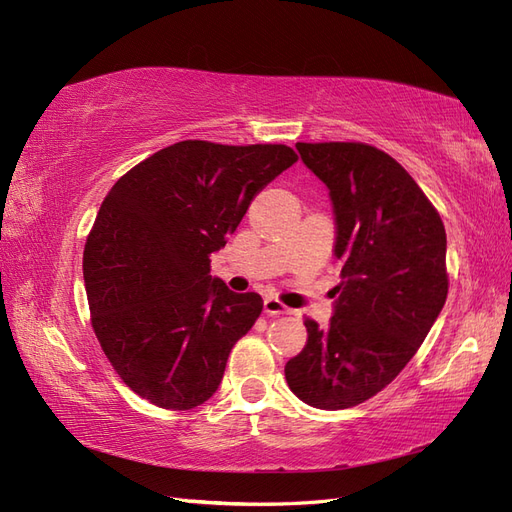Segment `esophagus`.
<instances>
[{
  "instance_id": "34e87169",
  "label": "esophagus",
  "mask_w": 512,
  "mask_h": 512,
  "mask_svg": "<svg viewBox=\"0 0 512 512\" xmlns=\"http://www.w3.org/2000/svg\"><path fill=\"white\" fill-rule=\"evenodd\" d=\"M265 314L269 316H282V314H290V309L275 297H267L265 299Z\"/></svg>"
}]
</instances>
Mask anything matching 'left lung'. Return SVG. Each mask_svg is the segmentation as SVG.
<instances>
[{
	"label": "left lung",
	"instance_id": "left-lung-1",
	"mask_svg": "<svg viewBox=\"0 0 512 512\" xmlns=\"http://www.w3.org/2000/svg\"><path fill=\"white\" fill-rule=\"evenodd\" d=\"M327 185L342 282L329 327L305 318L307 344L284 367L307 406L344 410L380 393L425 342L446 294L440 213L406 168L365 143H297Z\"/></svg>",
	"mask_w": 512,
	"mask_h": 512
}]
</instances>
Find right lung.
<instances>
[{"label": "right lung", "instance_id": "1", "mask_svg": "<svg viewBox=\"0 0 512 512\" xmlns=\"http://www.w3.org/2000/svg\"><path fill=\"white\" fill-rule=\"evenodd\" d=\"M294 162L286 145L181 141L106 194L83 254L91 324L119 378L153 406L190 410L218 391L262 299L211 277L209 256Z\"/></svg>", "mask_w": 512, "mask_h": 512}]
</instances>
